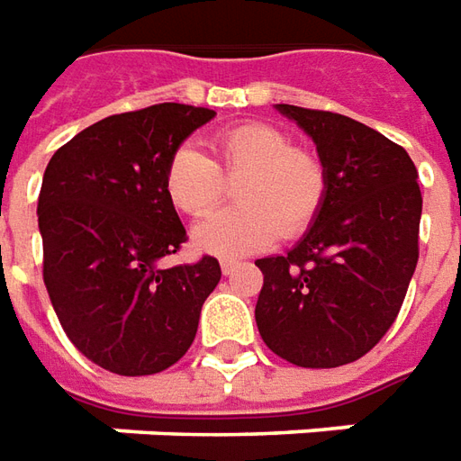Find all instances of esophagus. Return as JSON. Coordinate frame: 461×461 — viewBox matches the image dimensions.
I'll list each match as a JSON object with an SVG mask.
<instances>
[{
  "label": "esophagus",
  "mask_w": 461,
  "mask_h": 461,
  "mask_svg": "<svg viewBox=\"0 0 461 461\" xmlns=\"http://www.w3.org/2000/svg\"><path fill=\"white\" fill-rule=\"evenodd\" d=\"M233 268H236V263L233 261H221V271H223V276H230Z\"/></svg>",
  "instance_id": "esophagus-1"
}]
</instances>
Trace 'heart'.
Returning <instances> with one entry per match:
<instances>
[{"instance_id":"heart-1","label":"heart","mask_w":461,"mask_h":461,"mask_svg":"<svg viewBox=\"0 0 461 461\" xmlns=\"http://www.w3.org/2000/svg\"><path fill=\"white\" fill-rule=\"evenodd\" d=\"M236 180L240 205L211 215L193 228L203 253L236 258L271 246L278 236L303 233L321 211L326 173L284 130L246 122L215 138V160L195 145H180L165 165L163 188L177 211L203 218L223 200L225 180Z\"/></svg>"}]
</instances>
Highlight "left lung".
I'll return each instance as SVG.
<instances>
[{"mask_svg": "<svg viewBox=\"0 0 461 461\" xmlns=\"http://www.w3.org/2000/svg\"><path fill=\"white\" fill-rule=\"evenodd\" d=\"M319 152L321 211L284 256L258 258L256 323L273 354L333 369L379 344L419 261L421 190L404 148L351 117L276 104Z\"/></svg>", "mask_w": 461, "mask_h": 461, "instance_id": "obj_1", "label": "left lung"}]
</instances>
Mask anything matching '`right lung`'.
I'll use <instances>...</instances> for the list:
<instances>
[{
	"label": "right lung",
	"instance_id": "add662e5",
	"mask_svg": "<svg viewBox=\"0 0 461 461\" xmlns=\"http://www.w3.org/2000/svg\"><path fill=\"white\" fill-rule=\"evenodd\" d=\"M212 117L208 107L177 103L104 117L44 170L37 218L52 309L69 341L120 376L173 366L221 281L211 256L160 266L185 240L165 195V165Z\"/></svg>",
	"mask_w": 461,
	"mask_h": 461
}]
</instances>
